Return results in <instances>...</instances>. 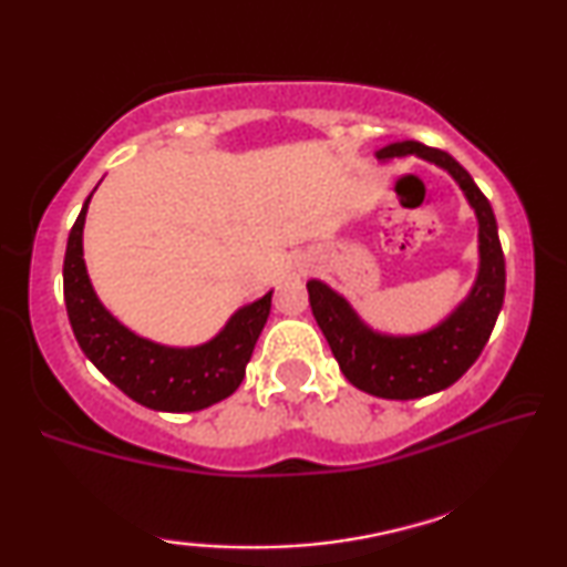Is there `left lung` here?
Listing matches in <instances>:
<instances>
[{
    "label": "left lung",
    "instance_id": "8db88e82",
    "mask_svg": "<svg viewBox=\"0 0 567 567\" xmlns=\"http://www.w3.org/2000/svg\"><path fill=\"white\" fill-rule=\"evenodd\" d=\"M416 155L445 168L463 188L478 219V276L467 297L420 334H383L368 327L350 301L322 281H309V303L334 360L355 389L379 399H422L453 385L478 360L504 307L506 266L494 209L471 174L453 155L416 141L391 143L375 151L379 161Z\"/></svg>",
    "mask_w": 567,
    "mask_h": 567
}]
</instances>
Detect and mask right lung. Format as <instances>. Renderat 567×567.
Returning a JSON list of instances; mask_svg holds the SVG:
<instances>
[{
	"mask_svg": "<svg viewBox=\"0 0 567 567\" xmlns=\"http://www.w3.org/2000/svg\"><path fill=\"white\" fill-rule=\"evenodd\" d=\"M86 196L69 233L63 299L79 348L122 393L155 412H199L235 393L270 315V297L237 309L215 338L196 348H168L117 322L94 293L84 264Z\"/></svg>",
	"mask_w": 567,
	"mask_h": 567,
	"instance_id": "add662e5",
	"label": "right lung"
}]
</instances>
